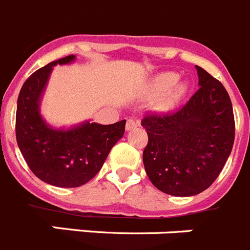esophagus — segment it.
<instances>
[{
    "instance_id": "esophagus-1",
    "label": "esophagus",
    "mask_w": 250,
    "mask_h": 250,
    "mask_svg": "<svg viewBox=\"0 0 250 250\" xmlns=\"http://www.w3.org/2000/svg\"><path fill=\"white\" fill-rule=\"evenodd\" d=\"M137 125H138V122H136L134 120H128L127 123H125V129L127 130H130V129H133V128H136Z\"/></svg>"
}]
</instances>
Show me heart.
<instances>
[{
  "label": "heart",
  "instance_id": "1",
  "mask_svg": "<svg viewBox=\"0 0 250 250\" xmlns=\"http://www.w3.org/2000/svg\"><path fill=\"white\" fill-rule=\"evenodd\" d=\"M177 80H178V75L174 73V72H166V73H161V75L157 76V77L152 81V83L149 84L150 93L159 94L162 93V92L167 91V89H169L170 86L177 82ZM186 89H187L186 83H178V84H175V86H173L172 89L168 91V93L166 94V97H164L163 100H162V102L159 103V108L161 109L170 108L175 102H178V101L181 100V97L184 94Z\"/></svg>",
  "mask_w": 250,
  "mask_h": 250
}]
</instances>
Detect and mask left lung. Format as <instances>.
<instances>
[{
  "label": "left lung",
  "instance_id": "1",
  "mask_svg": "<svg viewBox=\"0 0 250 250\" xmlns=\"http://www.w3.org/2000/svg\"><path fill=\"white\" fill-rule=\"evenodd\" d=\"M199 89L173 113L145 116L148 134L143 164L153 186L190 197L212 186L233 148L234 114L223 84L195 66Z\"/></svg>",
  "mask_w": 250,
  "mask_h": 250
}]
</instances>
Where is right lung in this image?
<instances>
[{
  "label": "right lung",
  "mask_w": 250,
  "mask_h": 250,
  "mask_svg": "<svg viewBox=\"0 0 250 250\" xmlns=\"http://www.w3.org/2000/svg\"><path fill=\"white\" fill-rule=\"evenodd\" d=\"M75 58L67 56L32 73L20 91L16 112V139L26 163L41 181L62 188L91 181L125 128V120L105 125L86 121L68 129L44 122L40 104L53 66L71 63Z\"/></svg>",
  "instance_id": "1"
}]
</instances>
